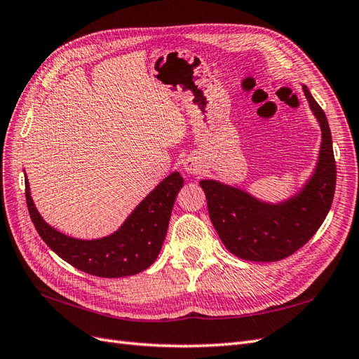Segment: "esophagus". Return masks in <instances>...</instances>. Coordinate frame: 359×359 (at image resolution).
I'll use <instances>...</instances> for the list:
<instances>
[{
    "mask_svg": "<svg viewBox=\"0 0 359 359\" xmlns=\"http://www.w3.org/2000/svg\"><path fill=\"white\" fill-rule=\"evenodd\" d=\"M184 170L190 175H199L203 170V165L198 156H189L186 160H184Z\"/></svg>",
    "mask_w": 359,
    "mask_h": 359,
    "instance_id": "34e87169",
    "label": "esophagus"
}]
</instances>
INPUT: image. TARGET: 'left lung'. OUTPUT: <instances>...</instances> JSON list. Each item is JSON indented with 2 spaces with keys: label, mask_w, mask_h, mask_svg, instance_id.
Returning a JSON list of instances; mask_svg holds the SVG:
<instances>
[{
  "label": "left lung",
  "mask_w": 359,
  "mask_h": 359,
  "mask_svg": "<svg viewBox=\"0 0 359 359\" xmlns=\"http://www.w3.org/2000/svg\"><path fill=\"white\" fill-rule=\"evenodd\" d=\"M304 94L322 132L318 165L304 187L289 199L269 203L215 180H202L212 226L222 243L240 259L276 262L297 252L318 232L335 191V160L328 119L309 88Z\"/></svg>",
  "instance_id": "obj_1"
}]
</instances>
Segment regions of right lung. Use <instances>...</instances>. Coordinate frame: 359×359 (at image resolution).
Masks as SVG:
<instances>
[{
  "label": "right lung",
  "instance_id": "obj_1",
  "mask_svg": "<svg viewBox=\"0 0 359 359\" xmlns=\"http://www.w3.org/2000/svg\"><path fill=\"white\" fill-rule=\"evenodd\" d=\"M182 184L180 172H172L136 206L116 232L99 240H78L49 226L32 202L28 180L25 198L29 217L41 240L62 260L86 274L118 278L142 273L154 264Z\"/></svg>",
  "mask_w": 359,
  "mask_h": 359
}]
</instances>
